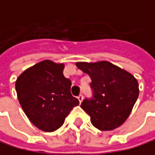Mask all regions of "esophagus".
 Listing matches in <instances>:
<instances>
[{
  "label": "esophagus",
  "instance_id": "esophagus-1",
  "mask_svg": "<svg viewBox=\"0 0 155 155\" xmlns=\"http://www.w3.org/2000/svg\"><path fill=\"white\" fill-rule=\"evenodd\" d=\"M78 101H79V103H81V102H82V100H83V96H82V94H79V96L78 97Z\"/></svg>",
  "mask_w": 155,
  "mask_h": 155
}]
</instances>
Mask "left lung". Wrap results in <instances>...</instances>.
Here are the masks:
<instances>
[{
  "mask_svg": "<svg viewBox=\"0 0 155 155\" xmlns=\"http://www.w3.org/2000/svg\"><path fill=\"white\" fill-rule=\"evenodd\" d=\"M76 65L92 79L94 97L81 103L92 124L100 131H112L121 126L138 97L137 79L131 73L106 61H79Z\"/></svg>",
  "mask_w": 155,
  "mask_h": 155,
  "instance_id": "left-lung-1",
  "label": "left lung"
}]
</instances>
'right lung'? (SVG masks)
<instances>
[{
    "label": "right lung",
    "mask_w": 155,
    "mask_h": 155,
    "mask_svg": "<svg viewBox=\"0 0 155 155\" xmlns=\"http://www.w3.org/2000/svg\"><path fill=\"white\" fill-rule=\"evenodd\" d=\"M63 63L45 59L23 71L16 80L19 102L28 119L43 132L61 128L72 109L79 104L74 97L71 80L63 76Z\"/></svg>",
    "instance_id": "right-lung-1"
}]
</instances>
